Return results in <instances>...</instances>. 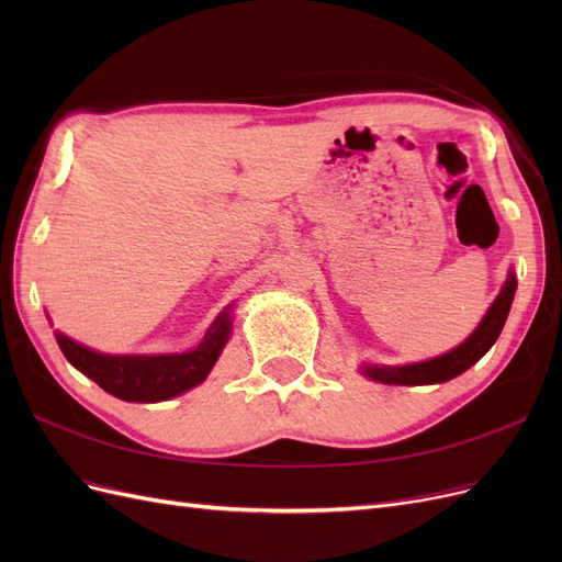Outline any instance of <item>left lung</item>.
<instances>
[{"mask_svg": "<svg viewBox=\"0 0 562 562\" xmlns=\"http://www.w3.org/2000/svg\"><path fill=\"white\" fill-rule=\"evenodd\" d=\"M516 285H518L516 277L512 274L506 279L497 300L492 302V307L481 321V326L475 328L467 342H462L457 349L438 356V359L413 363V366H401V368L370 366L366 368V375L386 384H438V382H448L457 375H462L464 370H469L475 361H481L487 353V349L497 342V337L506 323L508 310H512Z\"/></svg>", "mask_w": 562, "mask_h": 562, "instance_id": "1", "label": "left lung"}]
</instances>
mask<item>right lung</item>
<instances>
[{
    "mask_svg": "<svg viewBox=\"0 0 562 562\" xmlns=\"http://www.w3.org/2000/svg\"><path fill=\"white\" fill-rule=\"evenodd\" d=\"M229 337V316L223 312L201 339V345L187 353L173 356H110L98 353L56 333L58 347L83 375L91 378L108 394L128 403H157L173 398L182 391L206 380Z\"/></svg>",
    "mask_w": 562,
    "mask_h": 562,
    "instance_id": "1",
    "label": "right lung"
}]
</instances>
